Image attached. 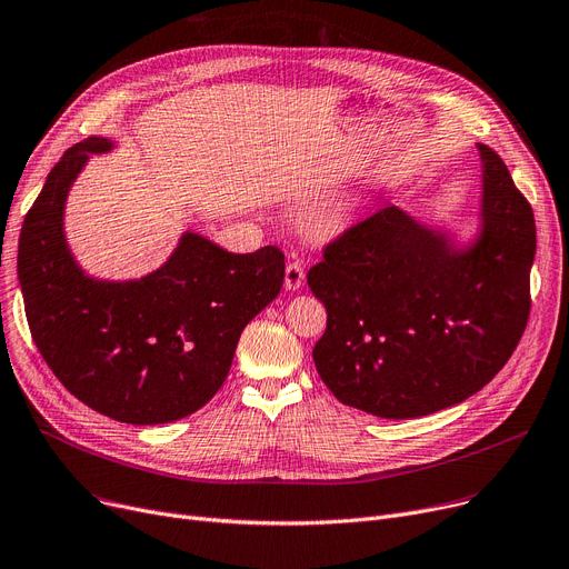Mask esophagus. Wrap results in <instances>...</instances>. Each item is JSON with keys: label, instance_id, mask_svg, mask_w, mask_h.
<instances>
[{"label": "esophagus", "instance_id": "esophagus-1", "mask_svg": "<svg viewBox=\"0 0 569 569\" xmlns=\"http://www.w3.org/2000/svg\"><path fill=\"white\" fill-rule=\"evenodd\" d=\"M305 283V264L300 260H292L286 264V279L283 286L286 290H300Z\"/></svg>", "mask_w": 569, "mask_h": 569}]
</instances>
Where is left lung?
I'll return each mask as SVG.
<instances>
[{"label": "left lung", "mask_w": 569, "mask_h": 569, "mask_svg": "<svg viewBox=\"0 0 569 569\" xmlns=\"http://www.w3.org/2000/svg\"><path fill=\"white\" fill-rule=\"evenodd\" d=\"M480 232L468 247L385 207L325 247L307 274L327 309L313 362L346 406L408 420L480 392L530 313L535 217L487 144Z\"/></svg>", "instance_id": "8db88e82"}]
</instances>
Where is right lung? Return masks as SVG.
<instances>
[{"label":"right lung","mask_w":569,"mask_h":569,"mask_svg":"<svg viewBox=\"0 0 569 569\" xmlns=\"http://www.w3.org/2000/svg\"><path fill=\"white\" fill-rule=\"evenodd\" d=\"M112 147L92 136L50 170L20 230L18 279L29 332L76 399L124 425H166L219 392L239 335L279 295L286 262L277 247L230 253L184 232L142 279L84 274L67 244L64 207L89 154Z\"/></svg>","instance_id":"add662e5"}]
</instances>
